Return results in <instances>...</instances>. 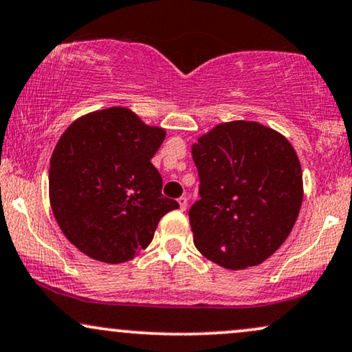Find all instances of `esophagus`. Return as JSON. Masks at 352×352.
I'll list each match as a JSON object with an SVG mask.
<instances>
[{"mask_svg": "<svg viewBox=\"0 0 352 352\" xmlns=\"http://www.w3.org/2000/svg\"><path fill=\"white\" fill-rule=\"evenodd\" d=\"M179 205H180V210H187V206H188V198H187V197H180V198H179Z\"/></svg>", "mask_w": 352, "mask_h": 352, "instance_id": "34e87169", "label": "esophagus"}]
</instances>
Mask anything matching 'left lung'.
I'll list each match as a JSON object with an SVG mask.
<instances>
[{"label": "left lung", "mask_w": 352, "mask_h": 352, "mask_svg": "<svg viewBox=\"0 0 352 352\" xmlns=\"http://www.w3.org/2000/svg\"><path fill=\"white\" fill-rule=\"evenodd\" d=\"M200 200L188 211L193 243L224 269L261 264L289 238L303 200L292 144L254 121L223 122L192 146Z\"/></svg>", "instance_id": "1"}]
</instances>
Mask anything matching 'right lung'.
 Returning <instances> with one entry per match:
<instances>
[{
	"instance_id": "1",
	"label": "right lung",
	"mask_w": 352,
	"mask_h": 352,
	"mask_svg": "<svg viewBox=\"0 0 352 352\" xmlns=\"http://www.w3.org/2000/svg\"><path fill=\"white\" fill-rule=\"evenodd\" d=\"M165 131L128 108L78 118L55 146L49 168L54 217L65 238L91 259L121 264L138 256L179 203L162 195L151 162Z\"/></svg>"
}]
</instances>
